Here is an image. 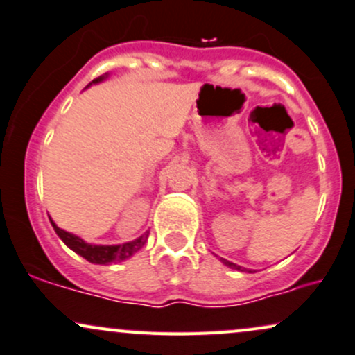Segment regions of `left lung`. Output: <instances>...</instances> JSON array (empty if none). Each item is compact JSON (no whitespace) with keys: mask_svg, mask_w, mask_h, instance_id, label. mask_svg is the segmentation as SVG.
<instances>
[{"mask_svg":"<svg viewBox=\"0 0 355 355\" xmlns=\"http://www.w3.org/2000/svg\"><path fill=\"white\" fill-rule=\"evenodd\" d=\"M220 260H221V263H223V265H226V266H228V268L238 270V272H248V273H252V272H250V270L243 268V266H240V265H236V263H233V261H228V260H226V258H220Z\"/></svg>","mask_w":355,"mask_h":355,"instance_id":"obj_1","label":"left lung"}]
</instances>
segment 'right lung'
I'll return each mask as SVG.
<instances>
[{"label": "right lung", "mask_w": 355, "mask_h": 355, "mask_svg": "<svg viewBox=\"0 0 355 355\" xmlns=\"http://www.w3.org/2000/svg\"><path fill=\"white\" fill-rule=\"evenodd\" d=\"M105 77L107 73L102 75V77L95 78L94 82H90L89 85H87V89H89L92 83L102 82ZM51 226H53L55 233L58 234L60 240L65 243L71 252L80 254L82 258H85L87 261H90V263H95V265H109V263H114V261L127 260V258L132 257L134 253H137L139 250L146 245L147 236H149V231H146L142 236L135 238L132 241L122 243V245H90V243L83 241L80 236H77V234L69 233V231L58 228L53 221H51Z\"/></svg>", "instance_id": "1"}]
</instances>
